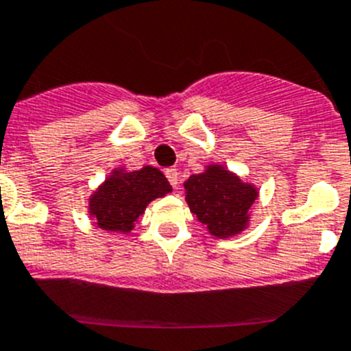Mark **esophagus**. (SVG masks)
<instances>
[{"label": "esophagus", "instance_id": "esophagus-1", "mask_svg": "<svg viewBox=\"0 0 351 351\" xmlns=\"http://www.w3.org/2000/svg\"><path fill=\"white\" fill-rule=\"evenodd\" d=\"M164 175H166L168 182L171 183L173 189L178 187V171H176L175 168H168V169H166V171H164Z\"/></svg>", "mask_w": 351, "mask_h": 351}]
</instances>
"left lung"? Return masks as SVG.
Segmentation results:
<instances>
[{
    "instance_id": "left-lung-1",
    "label": "left lung",
    "mask_w": 351,
    "mask_h": 351,
    "mask_svg": "<svg viewBox=\"0 0 351 351\" xmlns=\"http://www.w3.org/2000/svg\"><path fill=\"white\" fill-rule=\"evenodd\" d=\"M185 185L192 213L208 226L213 236L227 238L241 232L248 223V210L257 199V191L243 183L222 166H208L201 175H192Z\"/></svg>"
}]
</instances>
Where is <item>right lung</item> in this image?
<instances>
[{
    "instance_id": "add662e5",
    "label": "right lung",
    "mask_w": 351,
    "mask_h": 351,
    "mask_svg": "<svg viewBox=\"0 0 351 351\" xmlns=\"http://www.w3.org/2000/svg\"><path fill=\"white\" fill-rule=\"evenodd\" d=\"M171 192L166 176L152 166L140 171H115L90 197L89 213L97 227L113 232H129L156 197Z\"/></svg>"
}]
</instances>
